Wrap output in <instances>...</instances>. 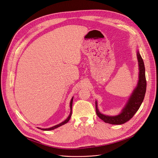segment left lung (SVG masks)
Listing matches in <instances>:
<instances>
[{
    "label": "left lung",
    "instance_id": "obj_1",
    "mask_svg": "<svg viewBox=\"0 0 158 158\" xmlns=\"http://www.w3.org/2000/svg\"><path fill=\"white\" fill-rule=\"evenodd\" d=\"M136 56L139 68L138 83L120 113L115 116L106 115L101 114L98 107V102L96 101V114L106 123L116 125L124 124L133 117L142 103L147 87L145 70L143 60L138 51L136 52Z\"/></svg>",
    "mask_w": 158,
    "mask_h": 158
}]
</instances>
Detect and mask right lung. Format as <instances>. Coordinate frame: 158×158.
<instances>
[{
	"label": "right lung",
	"instance_id": "obj_1",
	"mask_svg": "<svg viewBox=\"0 0 158 158\" xmlns=\"http://www.w3.org/2000/svg\"><path fill=\"white\" fill-rule=\"evenodd\" d=\"M73 97L71 98V101H70V110H71L70 114H69V116L68 117V118H67L66 120H65L64 121L62 122L61 123H60V124H57V125H55V126H53V127H49V128H40V127H38V128L40 129H41V130H43V131H50V130H53V129H56V128H57V127H60V126H62V125H64V124H66L67 123H68V121H69L70 118H71V114H72V105H73Z\"/></svg>",
	"mask_w": 158,
	"mask_h": 158
}]
</instances>
